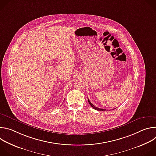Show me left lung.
<instances>
[{
  "mask_svg": "<svg viewBox=\"0 0 156 156\" xmlns=\"http://www.w3.org/2000/svg\"><path fill=\"white\" fill-rule=\"evenodd\" d=\"M88 102H89V104H90V105H91V106L93 108H94L95 110H105V109H103V108H98V107H95L90 101V100L88 99Z\"/></svg>",
  "mask_w": 156,
  "mask_h": 156,
  "instance_id": "8db88e82",
  "label": "left lung"
}]
</instances>
